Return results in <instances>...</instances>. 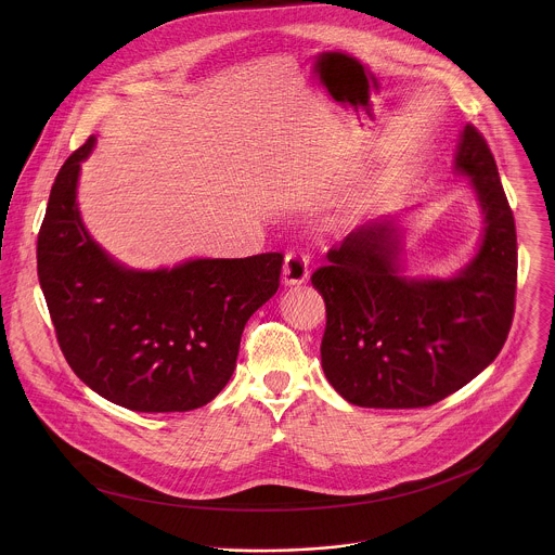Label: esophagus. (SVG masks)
I'll return each instance as SVG.
<instances>
[{"label": "esophagus", "mask_w": 555, "mask_h": 555, "mask_svg": "<svg viewBox=\"0 0 555 555\" xmlns=\"http://www.w3.org/2000/svg\"><path fill=\"white\" fill-rule=\"evenodd\" d=\"M308 256L299 249H293L286 254L284 267H282V282L286 286H299L308 280Z\"/></svg>", "instance_id": "esophagus-1"}]
</instances>
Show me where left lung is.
<instances>
[{"label": "left lung", "instance_id": "1", "mask_svg": "<svg viewBox=\"0 0 555 555\" xmlns=\"http://www.w3.org/2000/svg\"><path fill=\"white\" fill-rule=\"evenodd\" d=\"M453 170L482 216L470 260L455 273L410 275L403 216H383L326 254L312 275L326 306L320 344L328 385L361 408H423L460 391L502 350L515 312L517 235L485 139L460 132Z\"/></svg>", "mask_w": 555, "mask_h": 555}]
</instances>
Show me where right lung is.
Returning a JSON list of instances; mask_svg holds the SVG:
<instances>
[{
    "label": "right lung",
    "mask_w": 555,
    "mask_h": 555,
    "mask_svg": "<svg viewBox=\"0 0 555 555\" xmlns=\"http://www.w3.org/2000/svg\"><path fill=\"white\" fill-rule=\"evenodd\" d=\"M55 177L38 235V280L68 365L98 396L134 412H185L231 380L245 322L280 286L282 254L188 258L134 269L82 224L80 164Z\"/></svg>",
    "instance_id": "obj_1"
}]
</instances>
